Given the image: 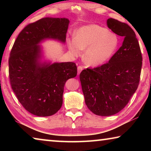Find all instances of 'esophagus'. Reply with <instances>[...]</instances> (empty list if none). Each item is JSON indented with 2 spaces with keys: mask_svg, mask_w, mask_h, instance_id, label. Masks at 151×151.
Instances as JSON below:
<instances>
[{
  "mask_svg": "<svg viewBox=\"0 0 151 151\" xmlns=\"http://www.w3.org/2000/svg\"><path fill=\"white\" fill-rule=\"evenodd\" d=\"M77 70H78V75H80L81 71L83 70V67L82 66H78L77 67Z\"/></svg>",
  "mask_w": 151,
  "mask_h": 151,
  "instance_id": "esophagus-1",
  "label": "esophagus"
}]
</instances>
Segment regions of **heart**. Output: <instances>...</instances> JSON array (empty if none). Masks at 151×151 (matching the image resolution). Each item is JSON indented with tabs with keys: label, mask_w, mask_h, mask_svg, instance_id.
<instances>
[{
	"label": "heart",
	"mask_w": 151,
	"mask_h": 151,
	"mask_svg": "<svg viewBox=\"0 0 151 151\" xmlns=\"http://www.w3.org/2000/svg\"><path fill=\"white\" fill-rule=\"evenodd\" d=\"M75 38H67L66 45L73 57H78L85 49L84 61L96 66L107 62L115 52L119 39L114 33L98 24H87L75 32Z\"/></svg>",
	"instance_id": "obj_1"
}]
</instances>
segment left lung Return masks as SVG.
<instances>
[{
  "label": "left lung",
  "mask_w": 151,
  "mask_h": 151,
  "mask_svg": "<svg viewBox=\"0 0 151 151\" xmlns=\"http://www.w3.org/2000/svg\"><path fill=\"white\" fill-rule=\"evenodd\" d=\"M107 26L124 37L122 45L109 63L86 68L80 80L86 106L99 116H111L124 109L137 91L142 68V54L134 30L110 18Z\"/></svg>",
  "instance_id": "1"
}]
</instances>
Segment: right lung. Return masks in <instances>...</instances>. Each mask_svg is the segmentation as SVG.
Wrapping results in <instances>:
<instances>
[{
  "label": "right lung",
  "instance_id": "obj_1",
  "mask_svg": "<svg viewBox=\"0 0 151 151\" xmlns=\"http://www.w3.org/2000/svg\"><path fill=\"white\" fill-rule=\"evenodd\" d=\"M68 24L65 18H43L25 27L12 46L9 60L10 83L20 103L34 115L55 114L62 106L65 83L77 75L75 63L39 62V43L46 39L65 42Z\"/></svg>",
  "mask_w": 151,
  "mask_h": 151
}]
</instances>
